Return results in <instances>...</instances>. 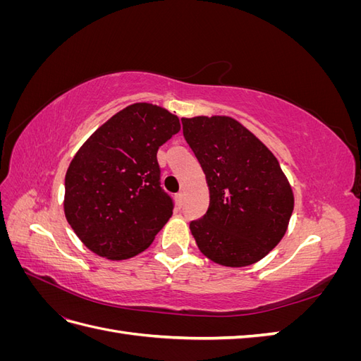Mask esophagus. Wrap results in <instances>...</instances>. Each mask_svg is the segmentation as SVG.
Instances as JSON below:
<instances>
[{
	"label": "esophagus",
	"mask_w": 361,
	"mask_h": 361,
	"mask_svg": "<svg viewBox=\"0 0 361 361\" xmlns=\"http://www.w3.org/2000/svg\"><path fill=\"white\" fill-rule=\"evenodd\" d=\"M183 195H185V194H183V191H180V192H178V194H176V203H178L179 206H182V204H183Z\"/></svg>",
	"instance_id": "esophagus-1"
}]
</instances>
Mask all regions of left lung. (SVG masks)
Returning <instances> with one entry per match:
<instances>
[{
  "mask_svg": "<svg viewBox=\"0 0 361 361\" xmlns=\"http://www.w3.org/2000/svg\"><path fill=\"white\" fill-rule=\"evenodd\" d=\"M182 129L211 194L206 214L190 223L195 243L215 264H255L280 243L293 211L277 158L232 117L182 118Z\"/></svg>",
  "mask_w": 361,
  "mask_h": 361,
  "instance_id": "obj_1",
  "label": "left lung"
}]
</instances>
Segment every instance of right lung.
<instances>
[{
    "instance_id": "obj_1",
    "label": "right lung",
    "mask_w": 361,
    "mask_h": 361,
    "mask_svg": "<svg viewBox=\"0 0 361 361\" xmlns=\"http://www.w3.org/2000/svg\"><path fill=\"white\" fill-rule=\"evenodd\" d=\"M179 118L152 104L118 111L76 152L64 179V214L93 253L122 260L146 250L173 214L158 149Z\"/></svg>"
}]
</instances>
